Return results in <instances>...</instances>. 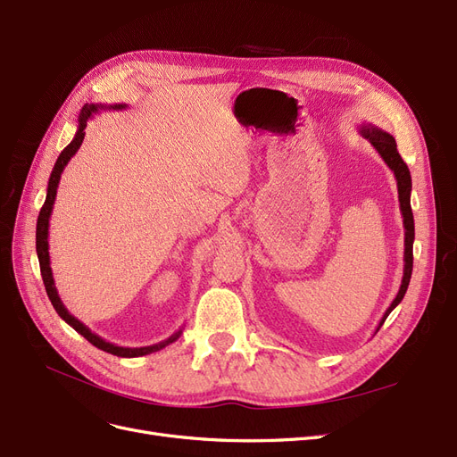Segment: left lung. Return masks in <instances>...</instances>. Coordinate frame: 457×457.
Segmentation results:
<instances>
[{"label": "left lung", "mask_w": 457, "mask_h": 457, "mask_svg": "<svg viewBox=\"0 0 457 457\" xmlns=\"http://www.w3.org/2000/svg\"><path fill=\"white\" fill-rule=\"evenodd\" d=\"M358 131L363 135V137L375 146V150L380 154V158L386 162V165L392 169L395 180H397V192H399V207H401V214H403V226H404V267H403V280H401V288L395 295V299L392 301V305L387 307V311L384 312L380 324L377 328V331L380 329V326L384 324V320L390 316V312L399 305L403 301L404 294H407L409 282H411V275H412V243H414V216H412V209H411V190H412V180H411V171L407 163L403 162V158L399 156L397 152V143L392 137L390 133L377 128L375 124L363 122L360 124Z\"/></svg>", "instance_id": "1"}]
</instances>
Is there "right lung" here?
<instances>
[{
    "instance_id": "right-lung-1",
    "label": "right lung",
    "mask_w": 457,
    "mask_h": 457,
    "mask_svg": "<svg viewBox=\"0 0 457 457\" xmlns=\"http://www.w3.org/2000/svg\"><path fill=\"white\" fill-rule=\"evenodd\" d=\"M128 105L126 104H118V105H101V104H87L82 107L80 114H79V128H77V133L73 141L67 145L62 154L58 156L56 163H54V169L53 173H50V179H48V188H46V199L43 203L41 207V212H39V218H37V231H36V248H37V258H39V267H41V277H43V282H45V290H46V295L50 299V303H53V307L56 309L58 316L62 320H65L67 324H70L77 333H80L84 339H87L88 343H92L96 348L104 350V352H109L112 353V356H118V358H139V356H146V353H152V352H158L162 348H165L167 345L175 343L179 337L182 335V329H179L177 333H173L169 339L158 343V345H150V346H141V348H126V346H116L112 343H107L105 339H101L99 335L92 333L90 328L84 326L80 320H77L70 311L65 309V305L62 303L60 295H58V290H56V284H54V277H53V269H50V256H48V220H50V214H53V207H54V201H56V190H58V182H60V177L63 173L65 165L70 163V160L77 154V150L80 148L82 141H84V128H87L90 118L99 112V111H105V109H114V111H120V109H126Z\"/></svg>"
}]
</instances>
